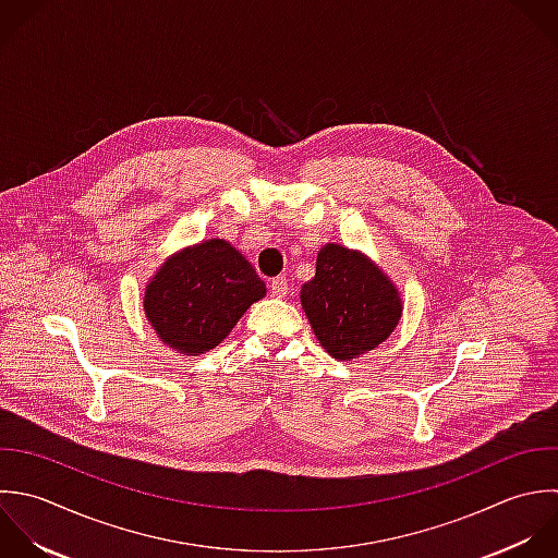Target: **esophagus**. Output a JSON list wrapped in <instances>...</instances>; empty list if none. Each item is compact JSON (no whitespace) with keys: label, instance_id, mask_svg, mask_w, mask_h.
I'll return each instance as SVG.
<instances>
[{"label":"esophagus","instance_id":"34e87169","mask_svg":"<svg viewBox=\"0 0 558 558\" xmlns=\"http://www.w3.org/2000/svg\"><path fill=\"white\" fill-rule=\"evenodd\" d=\"M287 291H289V282H287V278L278 276V278H274V280H271V284H269V293H271L274 298H284V295H287Z\"/></svg>","mask_w":558,"mask_h":558}]
</instances>
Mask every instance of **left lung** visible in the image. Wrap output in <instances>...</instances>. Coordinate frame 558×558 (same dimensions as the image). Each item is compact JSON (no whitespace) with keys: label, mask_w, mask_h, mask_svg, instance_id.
<instances>
[{"label":"left lung","mask_w":558,"mask_h":558,"mask_svg":"<svg viewBox=\"0 0 558 558\" xmlns=\"http://www.w3.org/2000/svg\"><path fill=\"white\" fill-rule=\"evenodd\" d=\"M300 300L322 348L339 361L378 348L402 317L400 293L383 269L337 243L319 250L315 278Z\"/></svg>","instance_id":"left-lung-1"}]
</instances>
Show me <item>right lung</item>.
I'll return each instance as SVG.
<instances>
[{
	"instance_id": "1",
	"label": "right lung",
	"mask_w": 558,
	"mask_h": 558,
	"mask_svg": "<svg viewBox=\"0 0 558 558\" xmlns=\"http://www.w3.org/2000/svg\"><path fill=\"white\" fill-rule=\"evenodd\" d=\"M265 293V282L239 250L208 239L160 265L145 287L143 308L165 345L197 356L219 345Z\"/></svg>"
}]
</instances>
